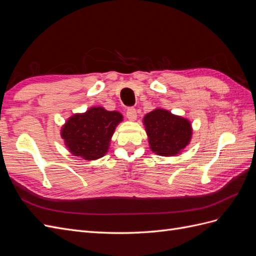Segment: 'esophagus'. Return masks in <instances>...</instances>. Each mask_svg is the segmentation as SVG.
Segmentation results:
<instances>
[{
    "mask_svg": "<svg viewBox=\"0 0 256 256\" xmlns=\"http://www.w3.org/2000/svg\"><path fill=\"white\" fill-rule=\"evenodd\" d=\"M126 115L128 120H134L136 118V110L134 109V106H130L127 109V112H126Z\"/></svg>",
    "mask_w": 256,
    "mask_h": 256,
    "instance_id": "obj_1",
    "label": "esophagus"
}]
</instances>
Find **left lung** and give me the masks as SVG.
<instances>
[{
  "instance_id": "8db88e82",
  "label": "left lung",
  "mask_w": 256,
  "mask_h": 256,
  "mask_svg": "<svg viewBox=\"0 0 256 256\" xmlns=\"http://www.w3.org/2000/svg\"><path fill=\"white\" fill-rule=\"evenodd\" d=\"M150 150L160 156H175L190 142V122L171 112L156 109L144 118Z\"/></svg>"
}]
</instances>
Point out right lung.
Returning <instances> with one entry per match:
<instances>
[{"instance_id":"1","label":"right lung","mask_w":256,"mask_h":256,"mask_svg":"<svg viewBox=\"0 0 256 256\" xmlns=\"http://www.w3.org/2000/svg\"><path fill=\"white\" fill-rule=\"evenodd\" d=\"M122 116L104 108H92L83 114H76L62 128V138L74 156L95 160L104 156L115 127Z\"/></svg>"}]
</instances>
